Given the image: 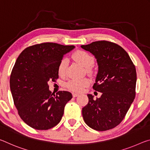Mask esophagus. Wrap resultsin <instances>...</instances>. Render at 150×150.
I'll list each match as a JSON object with an SVG mask.
<instances>
[{
  "label": "esophagus",
  "instance_id": "1",
  "mask_svg": "<svg viewBox=\"0 0 150 150\" xmlns=\"http://www.w3.org/2000/svg\"><path fill=\"white\" fill-rule=\"evenodd\" d=\"M78 95H79V94H78V93H74V92L72 93V96L74 97V98L75 97H77Z\"/></svg>",
  "mask_w": 150,
  "mask_h": 150
}]
</instances>
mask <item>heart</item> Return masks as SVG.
<instances>
[{
    "label": "heart",
    "instance_id": "heart-1",
    "mask_svg": "<svg viewBox=\"0 0 150 150\" xmlns=\"http://www.w3.org/2000/svg\"><path fill=\"white\" fill-rule=\"evenodd\" d=\"M72 58L77 62L87 68V72L91 73L90 68L94 65V58L90 54L83 50H77L72 54ZM68 66V60L66 58H63L60 61L58 66V72L60 76H64L66 73V68ZM90 84L89 80L87 78L82 79H72L68 81L66 84V86L68 89L73 92H79L82 91L84 88L87 87Z\"/></svg>",
    "mask_w": 150,
    "mask_h": 150
}]
</instances>
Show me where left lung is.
Here are the masks:
<instances>
[{
	"label": "left lung",
	"mask_w": 150,
	"mask_h": 150,
	"mask_svg": "<svg viewBox=\"0 0 150 150\" xmlns=\"http://www.w3.org/2000/svg\"><path fill=\"white\" fill-rule=\"evenodd\" d=\"M95 56L98 72L93 89L102 92L82 108L85 123L97 131H105L119 125L136 96V70L128 54L117 44L106 40L82 45Z\"/></svg>",
	"instance_id": "8db88e82"
}]
</instances>
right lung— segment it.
Returning a JSON list of instances; mask_svg holds the SVG:
<instances>
[{
	"label": "right lung",
	"mask_w": 150,
	"mask_h": 150,
	"mask_svg": "<svg viewBox=\"0 0 150 150\" xmlns=\"http://www.w3.org/2000/svg\"><path fill=\"white\" fill-rule=\"evenodd\" d=\"M73 48L43 42L27 47L16 59L10 77L12 96L21 118L34 129L46 130L56 126L72 99L69 92H51L48 82L58 79L59 64Z\"/></svg>",
	"instance_id": "right-lung-1"
}]
</instances>
